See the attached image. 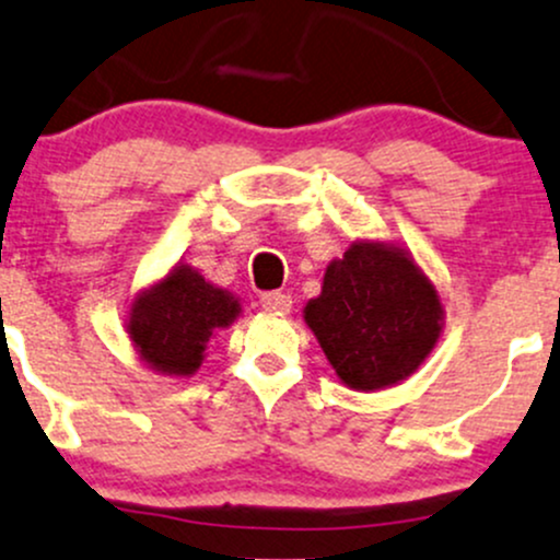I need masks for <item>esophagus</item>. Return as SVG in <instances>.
I'll use <instances>...</instances> for the list:
<instances>
[{
    "label": "esophagus",
    "mask_w": 560,
    "mask_h": 560,
    "mask_svg": "<svg viewBox=\"0 0 560 560\" xmlns=\"http://www.w3.org/2000/svg\"><path fill=\"white\" fill-rule=\"evenodd\" d=\"M260 305L266 311H273V313H290L292 298L284 292H266V294H260Z\"/></svg>",
    "instance_id": "34e87169"
}]
</instances>
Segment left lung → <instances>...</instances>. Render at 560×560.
Instances as JSON below:
<instances>
[{
	"instance_id": "8db88e82",
	"label": "left lung",
	"mask_w": 560,
	"mask_h": 560,
	"mask_svg": "<svg viewBox=\"0 0 560 560\" xmlns=\"http://www.w3.org/2000/svg\"><path fill=\"white\" fill-rule=\"evenodd\" d=\"M303 313L337 377L366 393L420 370L444 324L428 276L407 249L383 242H353L331 260Z\"/></svg>"
}]
</instances>
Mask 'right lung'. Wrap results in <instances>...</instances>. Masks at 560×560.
Wrapping results in <instances>:
<instances>
[{
	"instance_id": "1",
	"label": "right lung",
	"mask_w": 560,
	"mask_h": 560,
	"mask_svg": "<svg viewBox=\"0 0 560 560\" xmlns=\"http://www.w3.org/2000/svg\"><path fill=\"white\" fill-rule=\"evenodd\" d=\"M238 313L242 305L231 292L177 262L162 281L135 298L127 331L151 370L190 377L205 361L212 331L229 327Z\"/></svg>"
}]
</instances>
